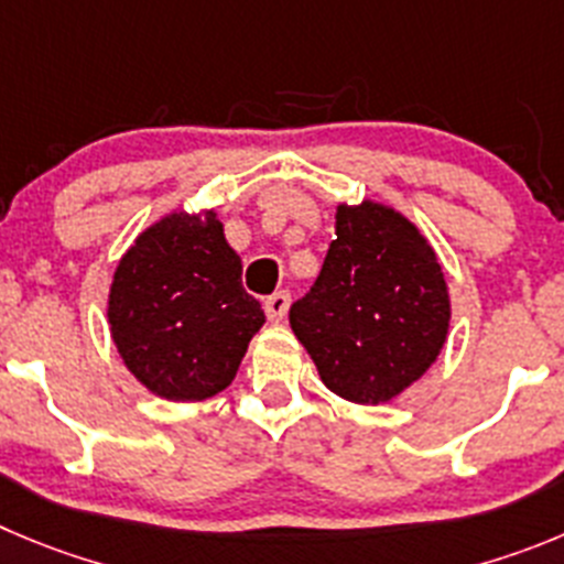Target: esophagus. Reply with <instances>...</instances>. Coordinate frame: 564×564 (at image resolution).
<instances>
[{"instance_id": "obj_1", "label": "esophagus", "mask_w": 564, "mask_h": 564, "mask_svg": "<svg viewBox=\"0 0 564 564\" xmlns=\"http://www.w3.org/2000/svg\"><path fill=\"white\" fill-rule=\"evenodd\" d=\"M289 303H292V294H289V292L270 294V297H267V303H264L267 317H270L272 323H281V319L286 317V312H289Z\"/></svg>"}]
</instances>
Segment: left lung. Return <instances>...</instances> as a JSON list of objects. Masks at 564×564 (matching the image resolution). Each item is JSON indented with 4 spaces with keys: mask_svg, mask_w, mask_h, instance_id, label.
<instances>
[{
    "mask_svg": "<svg viewBox=\"0 0 564 564\" xmlns=\"http://www.w3.org/2000/svg\"><path fill=\"white\" fill-rule=\"evenodd\" d=\"M289 323L330 392L376 406L440 356L451 325L448 283L417 225L361 199L336 208V239Z\"/></svg>",
    "mask_w": 564,
    "mask_h": 564,
    "instance_id": "8db88e82",
    "label": "left lung"
}]
</instances>
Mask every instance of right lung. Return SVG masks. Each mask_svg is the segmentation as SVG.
Listing matches in <instances>:
<instances>
[{
    "mask_svg": "<svg viewBox=\"0 0 564 564\" xmlns=\"http://www.w3.org/2000/svg\"><path fill=\"white\" fill-rule=\"evenodd\" d=\"M108 325L124 367L166 401H205L236 378L264 308L214 210H172L122 256Z\"/></svg>",
    "mask_w": 564,
    "mask_h": 564,
    "instance_id": "obj_1",
    "label": "right lung"
}]
</instances>
